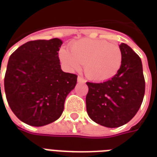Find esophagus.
<instances>
[{
  "label": "esophagus",
  "mask_w": 157,
  "mask_h": 157,
  "mask_svg": "<svg viewBox=\"0 0 157 157\" xmlns=\"http://www.w3.org/2000/svg\"><path fill=\"white\" fill-rule=\"evenodd\" d=\"M77 81L80 82V83H85V82H86V80H85L82 76H78V77H77Z\"/></svg>",
  "instance_id": "34e87169"
}]
</instances>
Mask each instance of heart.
<instances>
[{
	"label": "heart",
	"mask_w": 157,
	"mask_h": 157,
	"mask_svg": "<svg viewBox=\"0 0 157 157\" xmlns=\"http://www.w3.org/2000/svg\"><path fill=\"white\" fill-rule=\"evenodd\" d=\"M62 63L71 71L85 64L86 76L93 81L112 78L121 66V50L105 40L82 39L70 45V51L62 48L59 53Z\"/></svg>",
	"instance_id": "obj_1"
}]
</instances>
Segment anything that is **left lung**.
<instances>
[{"label":"left lung","mask_w":157,"mask_h":157,"mask_svg":"<svg viewBox=\"0 0 157 157\" xmlns=\"http://www.w3.org/2000/svg\"><path fill=\"white\" fill-rule=\"evenodd\" d=\"M122 62L112 79L102 83L86 82V110L90 119L108 128L126 124L141 107L145 80L141 59L129 45L121 43Z\"/></svg>","instance_id":"obj_1"}]
</instances>
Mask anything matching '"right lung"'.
Masks as SVG:
<instances>
[{
    "instance_id": "obj_1",
    "label": "right lung",
    "mask_w": 157,
    "mask_h": 157,
    "mask_svg": "<svg viewBox=\"0 0 157 157\" xmlns=\"http://www.w3.org/2000/svg\"><path fill=\"white\" fill-rule=\"evenodd\" d=\"M61 40H31L11 54L4 87L9 106L21 121L43 126L55 121L64 102L76 86V74L62 71ZM1 89V83H0Z\"/></svg>"
}]
</instances>
